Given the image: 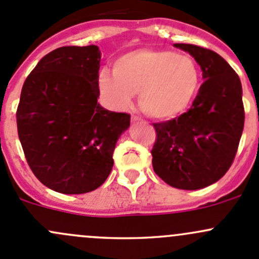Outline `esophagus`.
Returning <instances> with one entry per match:
<instances>
[{"label": "esophagus", "mask_w": 259, "mask_h": 259, "mask_svg": "<svg viewBox=\"0 0 259 259\" xmlns=\"http://www.w3.org/2000/svg\"><path fill=\"white\" fill-rule=\"evenodd\" d=\"M140 117L139 116H137V115H132V121L133 122H137V121H140Z\"/></svg>", "instance_id": "1"}]
</instances>
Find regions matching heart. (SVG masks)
I'll use <instances>...</instances> for the list:
<instances>
[{
	"label": "heart",
	"instance_id": "obj_1",
	"mask_svg": "<svg viewBox=\"0 0 259 259\" xmlns=\"http://www.w3.org/2000/svg\"><path fill=\"white\" fill-rule=\"evenodd\" d=\"M200 85L197 62L170 50L143 49L120 56L113 75L103 71L99 88L108 103L117 110L130 105L139 94V105L153 119L169 120L192 105Z\"/></svg>",
	"mask_w": 259,
	"mask_h": 259
}]
</instances>
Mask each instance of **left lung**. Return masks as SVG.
Returning a JSON list of instances; mask_svg holds the SVG:
<instances>
[{"mask_svg": "<svg viewBox=\"0 0 259 259\" xmlns=\"http://www.w3.org/2000/svg\"><path fill=\"white\" fill-rule=\"evenodd\" d=\"M199 64L203 83L188 111L153 124L154 171L170 187L184 190L218 182L236 158L244 126L242 85L237 72L217 52L176 44Z\"/></svg>", "mask_w": 259, "mask_h": 259, "instance_id": "left-lung-1", "label": "left lung"}]
</instances>
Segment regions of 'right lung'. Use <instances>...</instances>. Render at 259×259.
<instances>
[{"mask_svg":"<svg viewBox=\"0 0 259 259\" xmlns=\"http://www.w3.org/2000/svg\"><path fill=\"white\" fill-rule=\"evenodd\" d=\"M98 46H62L49 52L26 77L16 111L25 158L44 185L64 194L100 187L113 168L130 115L98 103Z\"/></svg>","mask_w":259,"mask_h":259,"instance_id":"right-lung-1","label":"right lung"}]
</instances>
